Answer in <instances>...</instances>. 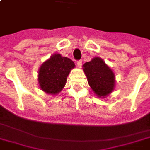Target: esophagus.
Segmentation results:
<instances>
[{
	"instance_id": "34e87169",
	"label": "esophagus",
	"mask_w": 150,
	"mask_h": 150,
	"mask_svg": "<svg viewBox=\"0 0 150 150\" xmlns=\"http://www.w3.org/2000/svg\"><path fill=\"white\" fill-rule=\"evenodd\" d=\"M82 62H83V61H82V60H78V61H77V62H76V63H77V66H78L79 67H80L82 66Z\"/></svg>"
}]
</instances>
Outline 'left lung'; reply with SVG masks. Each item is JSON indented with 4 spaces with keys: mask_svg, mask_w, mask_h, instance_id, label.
Listing matches in <instances>:
<instances>
[{
    "mask_svg": "<svg viewBox=\"0 0 150 150\" xmlns=\"http://www.w3.org/2000/svg\"><path fill=\"white\" fill-rule=\"evenodd\" d=\"M83 71L88 78V83L99 97L106 96L115 87V75L103 59L94 58L83 64Z\"/></svg>",
    "mask_w": 150,
    "mask_h": 150,
    "instance_id": "8db88e82",
    "label": "left lung"
}]
</instances>
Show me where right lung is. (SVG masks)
<instances>
[{
	"instance_id": "right-lung-1",
	"label": "right lung",
	"mask_w": 150,
	"mask_h": 150,
	"mask_svg": "<svg viewBox=\"0 0 150 150\" xmlns=\"http://www.w3.org/2000/svg\"><path fill=\"white\" fill-rule=\"evenodd\" d=\"M75 63L59 54L51 56L43 62L38 72V83L42 90L49 94H57L65 86L67 77Z\"/></svg>"
}]
</instances>
